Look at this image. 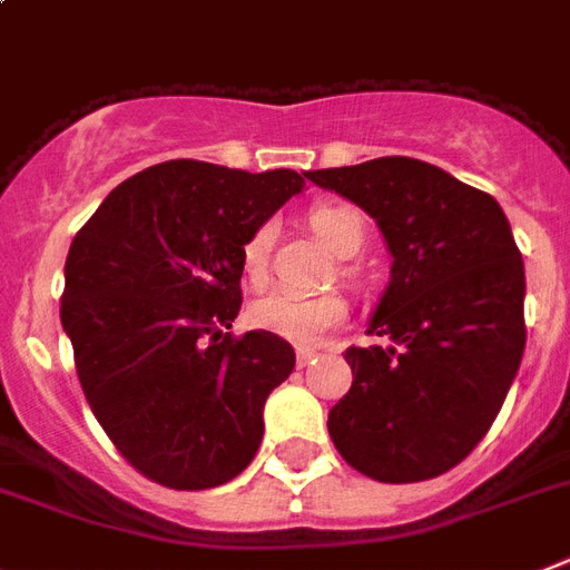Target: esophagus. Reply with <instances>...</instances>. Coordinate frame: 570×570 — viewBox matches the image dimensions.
<instances>
[{"label":"esophagus","instance_id":"34e87169","mask_svg":"<svg viewBox=\"0 0 570 570\" xmlns=\"http://www.w3.org/2000/svg\"><path fill=\"white\" fill-rule=\"evenodd\" d=\"M314 357H317V352H314V348H296V363H299V366H308Z\"/></svg>","mask_w":570,"mask_h":570}]
</instances>
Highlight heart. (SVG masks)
Segmentation results:
<instances>
[{
	"label": "heart",
	"mask_w": 570,
	"mask_h": 570,
	"mask_svg": "<svg viewBox=\"0 0 570 570\" xmlns=\"http://www.w3.org/2000/svg\"><path fill=\"white\" fill-rule=\"evenodd\" d=\"M311 230L337 256H352L366 242V218L352 204H320L308 213ZM274 245V225L265 222L247 236L242 247V267L250 282H262L267 274V256ZM348 314L337 291L323 294H294V291H267L250 305V323L274 337L294 345H317L334 332Z\"/></svg>",
	"instance_id": "obj_1"
}]
</instances>
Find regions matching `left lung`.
Returning a JSON list of instances; mask_svg holds the SVG:
<instances>
[{"mask_svg": "<svg viewBox=\"0 0 570 570\" xmlns=\"http://www.w3.org/2000/svg\"><path fill=\"white\" fill-rule=\"evenodd\" d=\"M377 222L392 279L352 345V389L328 435L357 473L410 484L446 473L502 410L524 352V265L493 196L426 160L374 158L305 173Z\"/></svg>", "mask_w": 570, "mask_h": 570, "instance_id": "8db88e82", "label": "left lung"}]
</instances>
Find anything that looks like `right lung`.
I'll list each match as a JSON object with an SVG mask.
<instances>
[{
  "label": "right lung",
  "instance_id": "1",
  "mask_svg": "<svg viewBox=\"0 0 570 570\" xmlns=\"http://www.w3.org/2000/svg\"><path fill=\"white\" fill-rule=\"evenodd\" d=\"M294 169L164 160L111 189L68 247L60 320L82 395L146 479L207 490L262 444L288 340L233 337L247 236L303 193Z\"/></svg>",
  "mask_w": 570,
  "mask_h": 570
}]
</instances>
